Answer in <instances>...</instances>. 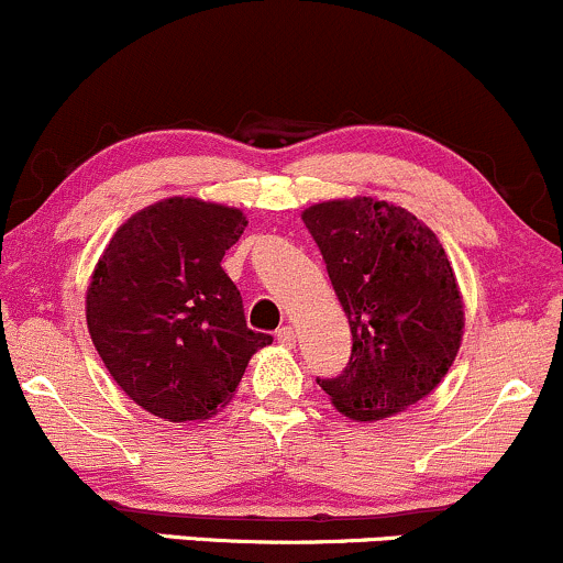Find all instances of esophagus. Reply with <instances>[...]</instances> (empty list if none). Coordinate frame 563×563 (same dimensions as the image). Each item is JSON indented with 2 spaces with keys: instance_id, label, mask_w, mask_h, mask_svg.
<instances>
[{
  "instance_id": "obj_1",
  "label": "esophagus",
  "mask_w": 563,
  "mask_h": 563,
  "mask_svg": "<svg viewBox=\"0 0 563 563\" xmlns=\"http://www.w3.org/2000/svg\"><path fill=\"white\" fill-rule=\"evenodd\" d=\"M276 340H279L282 345H287V349H292V345H295V330L289 324L282 327V330L276 332Z\"/></svg>"
}]
</instances>
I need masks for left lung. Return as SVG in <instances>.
<instances>
[{"mask_svg":"<svg viewBox=\"0 0 563 563\" xmlns=\"http://www.w3.org/2000/svg\"><path fill=\"white\" fill-rule=\"evenodd\" d=\"M349 316L353 349L338 377H316L353 420H383L428 396L463 338L452 263L412 212L369 197L302 212Z\"/></svg>","mask_w":563,"mask_h":563,"instance_id":"8db88e82","label":"left lung"}]
</instances>
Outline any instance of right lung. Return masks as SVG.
I'll list each match as a JSON object with an SVG mask.
<instances>
[{"label":"right lung","mask_w":563,"mask_h":563,"mask_svg":"<svg viewBox=\"0 0 563 563\" xmlns=\"http://www.w3.org/2000/svg\"><path fill=\"white\" fill-rule=\"evenodd\" d=\"M233 207L173 197L132 214L100 255L87 327L119 388L169 422L207 420L268 345L220 261L244 233Z\"/></svg>","instance_id":"obj_1"}]
</instances>
